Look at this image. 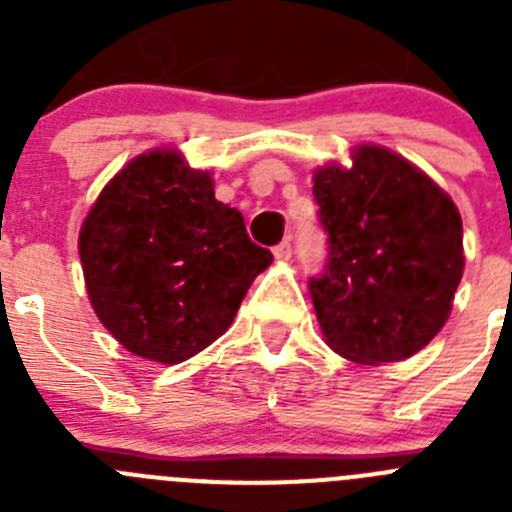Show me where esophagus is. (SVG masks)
Wrapping results in <instances>:
<instances>
[{
  "label": "esophagus",
  "mask_w": 512,
  "mask_h": 512,
  "mask_svg": "<svg viewBox=\"0 0 512 512\" xmlns=\"http://www.w3.org/2000/svg\"><path fill=\"white\" fill-rule=\"evenodd\" d=\"M289 256H292V243L282 241V243H277V246H274V259L289 261Z\"/></svg>",
  "instance_id": "obj_1"
}]
</instances>
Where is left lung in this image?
Here are the masks:
<instances>
[{"label":"left lung","instance_id":"obj_1","mask_svg":"<svg viewBox=\"0 0 512 512\" xmlns=\"http://www.w3.org/2000/svg\"><path fill=\"white\" fill-rule=\"evenodd\" d=\"M351 158L312 176L328 261L310 297L325 343L377 366L418 354L449 320L464 235L454 200L408 158L382 146Z\"/></svg>","mask_w":512,"mask_h":512}]
</instances>
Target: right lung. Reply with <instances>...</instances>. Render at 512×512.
<instances>
[{
  "label": "right lung",
  "instance_id": "add662e5",
  "mask_svg": "<svg viewBox=\"0 0 512 512\" xmlns=\"http://www.w3.org/2000/svg\"><path fill=\"white\" fill-rule=\"evenodd\" d=\"M97 318L140 359L179 364L223 336L274 261L243 215L215 200L210 171L156 148L117 171L79 233Z\"/></svg>",
  "mask_w": 512,
  "mask_h": 512
}]
</instances>
